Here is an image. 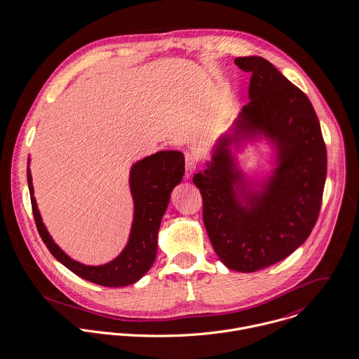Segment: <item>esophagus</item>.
<instances>
[{
  "label": "esophagus",
  "mask_w": 359,
  "mask_h": 359,
  "mask_svg": "<svg viewBox=\"0 0 359 359\" xmlns=\"http://www.w3.org/2000/svg\"><path fill=\"white\" fill-rule=\"evenodd\" d=\"M198 167V157L195 154H185V174L187 177H191L194 174V171Z\"/></svg>",
  "instance_id": "obj_1"
}]
</instances>
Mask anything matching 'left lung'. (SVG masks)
Instances as JSON below:
<instances>
[{
  "label": "left lung",
  "mask_w": 359,
  "mask_h": 359,
  "mask_svg": "<svg viewBox=\"0 0 359 359\" xmlns=\"http://www.w3.org/2000/svg\"><path fill=\"white\" fill-rule=\"evenodd\" d=\"M235 63L252 73L250 102L235 120L233 133L217 141L194 182L219 261L238 272H255L290 256L307 241L322 205L327 157L307 95L261 56L236 57ZM258 136L276 148V168L255 190L237 168L230 145L238 147Z\"/></svg>",
  "instance_id": "8db88e82"
}]
</instances>
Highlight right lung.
I'll use <instances>...</instances> for the list:
<instances>
[{
  "instance_id": "right-lung-1",
  "label": "right lung",
  "mask_w": 359,
  "mask_h": 359,
  "mask_svg": "<svg viewBox=\"0 0 359 359\" xmlns=\"http://www.w3.org/2000/svg\"><path fill=\"white\" fill-rule=\"evenodd\" d=\"M30 164V158L27 160ZM185 172V158L178 151H160L137 161L130 171V189L134 201V219L128 242L123 252L103 265H86L67 256L48 233L37 208L32 172L27 167V184L39 233L59 262L80 278L106 287H123L140 280L154 265L157 233L170 195Z\"/></svg>"
}]
</instances>
